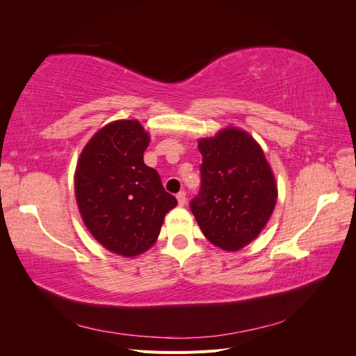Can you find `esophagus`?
Returning a JSON list of instances; mask_svg holds the SVG:
<instances>
[{
	"label": "esophagus",
	"instance_id": "1",
	"mask_svg": "<svg viewBox=\"0 0 356 356\" xmlns=\"http://www.w3.org/2000/svg\"><path fill=\"white\" fill-rule=\"evenodd\" d=\"M177 199H178V204L179 207H184V204L187 203V196H186V191H179L177 195Z\"/></svg>",
	"mask_w": 356,
	"mask_h": 356
}]
</instances>
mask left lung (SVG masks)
Returning a JSON list of instances; mask_svg holds the SVG:
<instances>
[{
  "label": "left lung",
  "instance_id": "1",
  "mask_svg": "<svg viewBox=\"0 0 356 356\" xmlns=\"http://www.w3.org/2000/svg\"><path fill=\"white\" fill-rule=\"evenodd\" d=\"M199 152L202 186L190 209L211 243L238 251L260 234L275 209L273 172L261 147L238 127L200 139Z\"/></svg>",
  "mask_w": 356,
  "mask_h": 356
}]
</instances>
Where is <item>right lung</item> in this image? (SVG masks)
I'll return each instance as SVG.
<instances>
[{
    "mask_svg": "<svg viewBox=\"0 0 356 356\" xmlns=\"http://www.w3.org/2000/svg\"><path fill=\"white\" fill-rule=\"evenodd\" d=\"M149 136L138 120L104 126L86 144L74 188L86 227L106 250L135 257L152 248L177 199L144 163Z\"/></svg>",
    "mask_w": 356,
    "mask_h": 356,
    "instance_id": "right-lung-1",
    "label": "right lung"
}]
</instances>
